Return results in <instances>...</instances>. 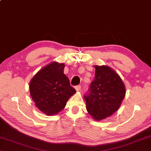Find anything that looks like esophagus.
Instances as JSON below:
<instances>
[{"instance_id":"obj_1","label":"esophagus","mask_w":151,"mask_h":151,"mask_svg":"<svg viewBox=\"0 0 151 151\" xmlns=\"http://www.w3.org/2000/svg\"><path fill=\"white\" fill-rule=\"evenodd\" d=\"M81 85H77L75 87V89L77 91H81Z\"/></svg>"}]
</instances>
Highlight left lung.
Listing matches in <instances>:
<instances>
[{"label":"left lung","instance_id":"8db88e82","mask_svg":"<svg viewBox=\"0 0 151 151\" xmlns=\"http://www.w3.org/2000/svg\"><path fill=\"white\" fill-rule=\"evenodd\" d=\"M95 78L84 95L88 113L96 120L113 114L125 97V86L116 72L106 66H95Z\"/></svg>","mask_w":151,"mask_h":151}]
</instances>
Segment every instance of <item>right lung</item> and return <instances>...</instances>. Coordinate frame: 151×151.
<instances>
[{"label":"right lung","mask_w":151,"mask_h":151,"mask_svg":"<svg viewBox=\"0 0 151 151\" xmlns=\"http://www.w3.org/2000/svg\"><path fill=\"white\" fill-rule=\"evenodd\" d=\"M64 64L53 62L38 72L30 82V94L35 106L48 116L63 109L76 92L64 74Z\"/></svg>","instance_id":"right-lung-1"}]
</instances>
